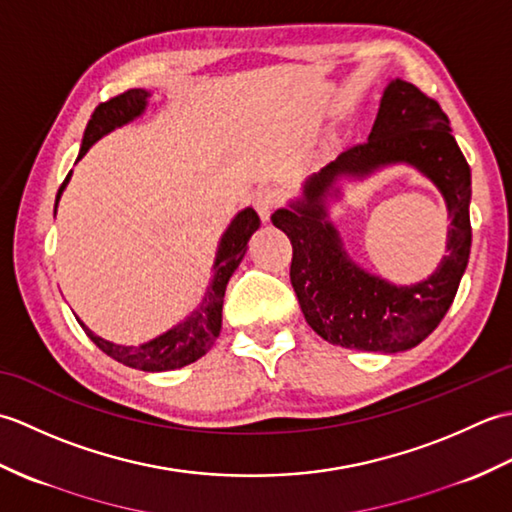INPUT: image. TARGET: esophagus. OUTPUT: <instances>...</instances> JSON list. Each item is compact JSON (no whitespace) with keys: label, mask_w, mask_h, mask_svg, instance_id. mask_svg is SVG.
Segmentation results:
<instances>
[{"label":"esophagus","mask_w":512,"mask_h":512,"mask_svg":"<svg viewBox=\"0 0 512 512\" xmlns=\"http://www.w3.org/2000/svg\"><path fill=\"white\" fill-rule=\"evenodd\" d=\"M279 202H281V198H279V191H277L275 187H262V189H257L255 198H253L255 209H257L259 217H262L264 222L270 220V215H273V211L277 209Z\"/></svg>","instance_id":"1"}]
</instances>
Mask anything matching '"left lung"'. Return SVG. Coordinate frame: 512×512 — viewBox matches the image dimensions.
<instances>
[{"mask_svg":"<svg viewBox=\"0 0 512 512\" xmlns=\"http://www.w3.org/2000/svg\"><path fill=\"white\" fill-rule=\"evenodd\" d=\"M407 161L443 191L452 217L448 257L416 287H391L346 257L327 222L322 198L339 175L362 177ZM306 200L273 213L292 244L290 281L310 328L332 345L365 352H402L438 328L451 308L471 255V169L436 99L407 81H391L365 143L323 167L303 187Z\"/></svg>","mask_w":512,"mask_h":512,"instance_id":"8db88e82","label":"left lung"}]
</instances>
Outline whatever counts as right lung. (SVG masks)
Segmentation results:
<instances>
[{
  "instance_id": "add662e5",
  "label": "right lung",
  "mask_w": 512,
  "mask_h": 512,
  "mask_svg": "<svg viewBox=\"0 0 512 512\" xmlns=\"http://www.w3.org/2000/svg\"><path fill=\"white\" fill-rule=\"evenodd\" d=\"M147 96L149 92L145 90H127L123 94L112 96L110 101L96 105V110L92 112V118L88 121V127H85L83 145L76 160H81L85 154H88V149L96 143V140L105 136L107 132H112L114 127H121L143 114L147 105ZM68 180H70V173L59 187L57 204ZM54 211H57V206H54ZM257 228H259V215L253 209H244L242 213H237V217L222 237L220 248H217L213 281H211V288L206 290L202 306L195 310L187 321L158 336V339L138 347L134 345L127 347V345H116L101 339V336L90 332L79 321L81 328L101 352L112 356L114 361L123 363L127 367L143 369V372H167V369H178L198 361V358H202L211 350L215 339L220 336L226 284L235 273L239 262H242V257L246 255L248 239L257 231Z\"/></svg>"
}]
</instances>
